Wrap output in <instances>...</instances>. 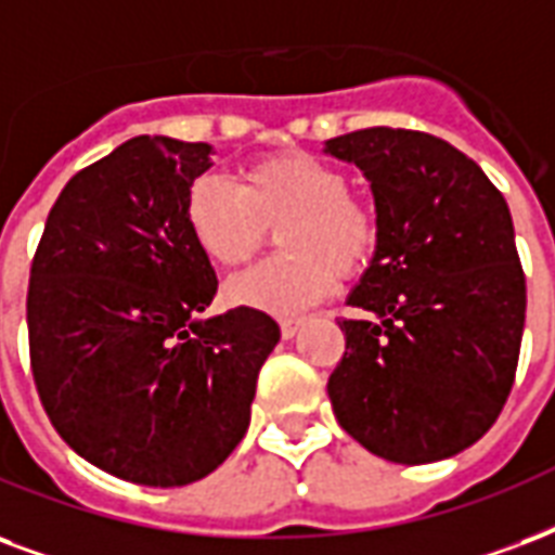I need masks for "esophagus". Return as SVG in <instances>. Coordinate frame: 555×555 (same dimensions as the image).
Segmentation results:
<instances>
[{
  "mask_svg": "<svg viewBox=\"0 0 555 555\" xmlns=\"http://www.w3.org/2000/svg\"><path fill=\"white\" fill-rule=\"evenodd\" d=\"M299 325H302V320H299V317H282V320H279V332H282V337H285V340H291V337L299 332Z\"/></svg>",
  "mask_w": 555,
  "mask_h": 555,
  "instance_id": "esophagus-1",
  "label": "esophagus"
}]
</instances>
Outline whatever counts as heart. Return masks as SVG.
I'll return each mask as SVG.
<instances>
[{
    "label": "heart",
    "mask_w": 555,
    "mask_h": 555,
    "mask_svg": "<svg viewBox=\"0 0 555 555\" xmlns=\"http://www.w3.org/2000/svg\"><path fill=\"white\" fill-rule=\"evenodd\" d=\"M185 227L221 270L244 268L264 249L270 230H279L285 253L230 285L232 302L270 314H296L320 302L337 273L366 268L380 238L375 206L349 192V177L337 165L306 151L249 163L241 189L218 175L192 180Z\"/></svg>",
    "instance_id": "b5f03b06"
}]
</instances>
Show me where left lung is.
<instances>
[{
    "label": "left lung",
    "instance_id": "left-lung-1",
    "mask_svg": "<svg viewBox=\"0 0 555 555\" xmlns=\"http://www.w3.org/2000/svg\"><path fill=\"white\" fill-rule=\"evenodd\" d=\"M325 154L370 180L380 238L349 294L328 378L340 428L390 463H437L501 416L521 352L527 282L503 194L446 139L366 127Z\"/></svg>",
    "mask_w": 555,
    "mask_h": 555
}]
</instances>
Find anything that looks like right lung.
<instances>
[{
    "label": "right lung",
    "instance_id": "1",
    "mask_svg": "<svg viewBox=\"0 0 555 555\" xmlns=\"http://www.w3.org/2000/svg\"><path fill=\"white\" fill-rule=\"evenodd\" d=\"M211 145L133 137L72 177L31 261L37 392L66 446L142 486L215 472L249 425L279 325L256 308L206 317L218 291L185 227Z\"/></svg>",
    "mask_w": 555,
    "mask_h": 555
}]
</instances>
